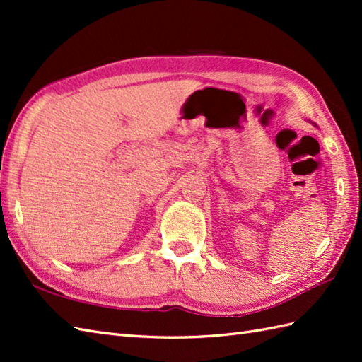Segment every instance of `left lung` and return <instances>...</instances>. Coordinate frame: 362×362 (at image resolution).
Returning a JSON list of instances; mask_svg holds the SVG:
<instances>
[{
	"instance_id": "left-lung-1",
	"label": "left lung",
	"mask_w": 362,
	"mask_h": 362,
	"mask_svg": "<svg viewBox=\"0 0 362 362\" xmlns=\"http://www.w3.org/2000/svg\"><path fill=\"white\" fill-rule=\"evenodd\" d=\"M313 124H314V122H313Z\"/></svg>"
}]
</instances>
